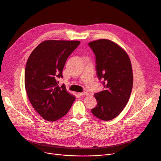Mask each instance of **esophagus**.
Returning a JSON list of instances; mask_svg holds the SVG:
<instances>
[{"label":"esophagus","instance_id":"34e87169","mask_svg":"<svg viewBox=\"0 0 161 161\" xmlns=\"http://www.w3.org/2000/svg\"><path fill=\"white\" fill-rule=\"evenodd\" d=\"M78 94L80 96H87V95H88V93H86V92H81V93H78Z\"/></svg>","mask_w":161,"mask_h":161}]
</instances>
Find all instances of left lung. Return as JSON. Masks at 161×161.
Wrapping results in <instances>:
<instances>
[{"label": "left lung", "instance_id": "obj_1", "mask_svg": "<svg viewBox=\"0 0 161 161\" xmlns=\"http://www.w3.org/2000/svg\"><path fill=\"white\" fill-rule=\"evenodd\" d=\"M96 55L97 75L104 91L95 94L97 105L91 110L96 118L110 121L126 107L133 86V71L126 52L116 43L99 39L89 43Z\"/></svg>", "mask_w": 161, "mask_h": 161}]
</instances>
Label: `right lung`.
I'll return each mask as SVG.
<instances>
[{
	"mask_svg": "<svg viewBox=\"0 0 161 161\" xmlns=\"http://www.w3.org/2000/svg\"><path fill=\"white\" fill-rule=\"evenodd\" d=\"M80 43L76 40H45L28 58L25 88L32 106L45 120L56 121L62 118L76 99L64 85H58L56 78H63L67 58Z\"/></svg>",
	"mask_w": 161,
	"mask_h": 161,
	"instance_id": "right-lung-1",
	"label": "right lung"
}]
</instances>
